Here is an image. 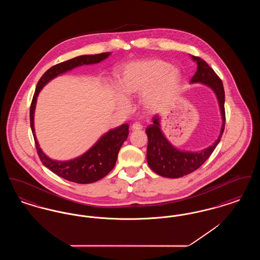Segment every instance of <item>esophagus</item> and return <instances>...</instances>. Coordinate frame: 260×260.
Here are the masks:
<instances>
[{"label":"esophagus","mask_w":260,"mask_h":260,"mask_svg":"<svg viewBox=\"0 0 260 260\" xmlns=\"http://www.w3.org/2000/svg\"><path fill=\"white\" fill-rule=\"evenodd\" d=\"M141 128H142V125L139 124V123H135V124H133L131 125V129H132V131H139V129H141Z\"/></svg>","instance_id":"obj_1"}]
</instances>
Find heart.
<instances>
[{"instance_id": "obj_1", "label": "heart", "mask_w": 260, "mask_h": 260, "mask_svg": "<svg viewBox=\"0 0 260 260\" xmlns=\"http://www.w3.org/2000/svg\"><path fill=\"white\" fill-rule=\"evenodd\" d=\"M179 73L171 68L168 62L146 60L125 65L120 79V89L128 96L141 94L146 108H155L168 99L179 82ZM119 104L127 108L125 99H119Z\"/></svg>"}]
</instances>
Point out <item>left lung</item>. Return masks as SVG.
<instances>
[{
    "label": "left lung",
    "mask_w": 260,
    "mask_h": 260,
    "mask_svg": "<svg viewBox=\"0 0 260 260\" xmlns=\"http://www.w3.org/2000/svg\"><path fill=\"white\" fill-rule=\"evenodd\" d=\"M197 61V72L192 77L191 83H201L212 88L215 92L220 111L222 115V127L218 138L208 148L199 152H186L174 148L168 141L160 128V118L153 117V124L146 128L148 136L147 162L150 169L164 177L178 178L186 174L193 173L210 158L211 153L217 146L224 132L225 126V93L222 81L210 68L209 64L198 56H192Z\"/></svg>",
    "instance_id": "left-lung-1"
}]
</instances>
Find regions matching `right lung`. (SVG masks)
Here are the masks:
<instances>
[{"label": "right lung", "instance_id": "obj_1", "mask_svg": "<svg viewBox=\"0 0 260 260\" xmlns=\"http://www.w3.org/2000/svg\"><path fill=\"white\" fill-rule=\"evenodd\" d=\"M110 55V52H103L92 55H81L67 61L58 63L50 67L38 82L35 93L30 106V125L34 136L38 155L44 166L62 178L75 183L87 184L98 181L111 172L118 158L119 151L128 136V124H124L109 131L102 136L91 148L79 158L67 161L51 160L39 147L34 131V111L37 96L43 87L56 76L65 73L77 66L84 64H94L102 61Z\"/></svg>", "mask_w": 260, "mask_h": 260}]
</instances>
